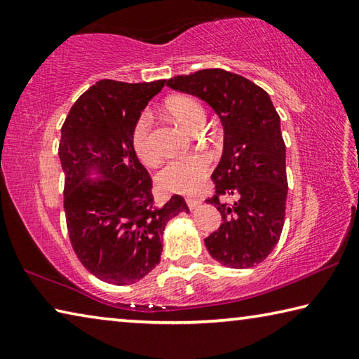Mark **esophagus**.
<instances>
[{
	"mask_svg": "<svg viewBox=\"0 0 359 359\" xmlns=\"http://www.w3.org/2000/svg\"><path fill=\"white\" fill-rule=\"evenodd\" d=\"M187 204H188V208H190V209L198 208V205L201 204V198H196V196H188V198H187Z\"/></svg>",
	"mask_w": 359,
	"mask_h": 359,
	"instance_id": "obj_1",
	"label": "esophagus"
}]
</instances>
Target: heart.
Returning a JSON list of instances; mask_svg holds the SVG:
<instances>
[{
  "label": "heart",
  "instance_id": "b5f03b06",
  "mask_svg": "<svg viewBox=\"0 0 359 359\" xmlns=\"http://www.w3.org/2000/svg\"><path fill=\"white\" fill-rule=\"evenodd\" d=\"M168 112L190 131H196L204 123L205 114L198 101L187 96H177L168 101ZM131 142L139 160L151 165L160 156L154 136V117L149 111L139 114L131 131ZM210 169V158L204 154L184 155L168 161L158 174V184L166 191L193 193L203 184Z\"/></svg>",
  "mask_w": 359,
  "mask_h": 359
}]
</instances>
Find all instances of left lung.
Wrapping results in <instances>:
<instances>
[{
  "label": "left lung",
  "mask_w": 359,
  "mask_h": 359,
  "mask_svg": "<svg viewBox=\"0 0 359 359\" xmlns=\"http://www.w3.org/2000/svg\"><path fill=\"white\" fill-rule=\"evenodd\" d=\"M166 85L208 102L223 125V155L210 177L215 194L208 199L223 223L204 239L210 257L233 269L259 264L280 239L288 193L280 117L269 95L218 68L175 76ZM224 196L238 201L228 205Z\"/></svg>",
  "instance_id": "left-lung-1"
}]
</instances>
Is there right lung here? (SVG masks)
<instances>
[{"label": "right lung", "instance_id": "add662e5", "mask_svg": "<svg viewBox=\"0 0 359 359\" xmlns=\"http://www.w3.org/2000/svg\"><path fill=\"white\" fill-rule=\"evenodd\" d=\"M165 85L104 79L74 102L62 126L58 155L71 245L102 282L131 285L147 276L160 264L166 223L190 212L180 194L156 208L151 177L131 142L139 114Z\"/></svg>", "mask_w": 359, "mask_h": 359}]
</instances>
